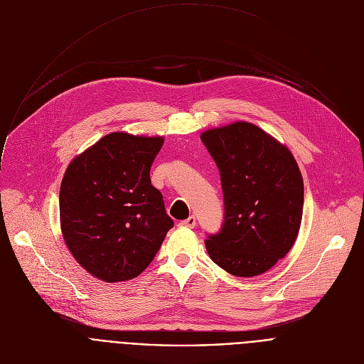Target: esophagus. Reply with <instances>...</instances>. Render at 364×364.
I'll return each mask as SVG.
<instances>
[{"label":"esophagus","instance_id":"obj_1","mask_svg":"<svg viewBox=\"0 0 364 364\" xmlns=\"http://www.w3.org/2000/svg\"><path fill=\"white\" fill-rule=\"evenodd\" d=\"M180 226H184V228H194V226H196V218H194V216H190L188 219L180 222Z\"/></svg>","mask_w":364,"mask_h":364}]
</instances>
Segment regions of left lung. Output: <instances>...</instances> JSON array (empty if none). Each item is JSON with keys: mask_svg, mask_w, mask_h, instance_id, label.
<instances>
[{"mask_svg": "<svg viewBox=\"0 0 364 364\" xmlns=\"http://www.w3.org/2000/svg\"><path fill=\"white\" fill-rule=\"evenodd\" d=\"M200 138L220 171L225 200V222L207 236V253L235 277L261 275L298 236L304 207L298 164L285 145L249 122L209 129Z\"/></svg>", "mask_w": 364, "mask_h": 364, "instance_id": "1", "label": "left lung"}]
</instances>
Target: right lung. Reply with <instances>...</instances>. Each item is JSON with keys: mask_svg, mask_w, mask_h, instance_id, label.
Masks as SVG:
<instances>
[{"mask_svg": "<svg viewBox=\"0 0 364 364\" xmlns=\"http://www.w3.org/2000/svg\"><path fill=\"white\" fill-rule=\"evenodd\" d=\"M163 136L112 132L69 164L60 186L63 239L90 275L105 282L138 277L174 226L149 170Z\"/></svg>", "mask_w": 364, "mask_h": 364, "instance_id": "add662e5", "label": "right lung"}]
</instances>
